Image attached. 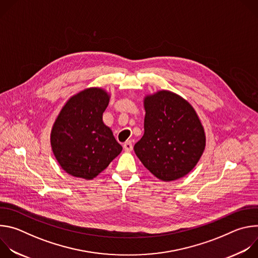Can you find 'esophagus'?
<instances>
[{
  "label": "esophagus",
  "mask_w": 258,
  "mask_h": 258,
  "mask_svg": "<svg viewBox=\"0 0 258 258\" xmlns=\"http://www.w3.org/2000/svg\"><path fill=\"white\" fill-rule=\"evenodd\" d=\"M123 149L125 152H131L133 150V144L131 141H126L124 144H123Z\"/></svg>",
  "instance_id": "obj_1"
}]
</instances>
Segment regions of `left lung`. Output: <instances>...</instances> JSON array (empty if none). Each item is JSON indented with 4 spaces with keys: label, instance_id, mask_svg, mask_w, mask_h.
<instances>
[{
    "label": "left lung",
    "instance_id": "left-lung-1",
    "mask_svg": "<svg viewBox=\"0 0 258 258\" xmlns=\"http://www.w3.org/2000/svg\"><path fill=\"white\" fill-rule=\"evenodd\" d=\"M144 136L134 150L152 174L171 181L188 174L206 145L203 125L192 105L170 91L144 99Z\"/></svg>",
    "mask_w": 258,
    "mask_h": 258
}]
</instances>
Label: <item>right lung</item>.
I'll return each instance as SVG.
<instances>
[{"mask_svg":"<svg viewBox=\"0 0 258 258\" xmlns=\"http://www.w3.org/2000/svg\"><path fill=\"white\" fill-rule=\"evenodd\" d=\"M109 99L101 88L86 89L66 102L53 124V153L62 169L72 176L96 177L122 150L103 122Z\"/></svg>","mask_w":258,"mask_h":258,"instance_id":"obj_1","label":"right lung"}]
</instances>
